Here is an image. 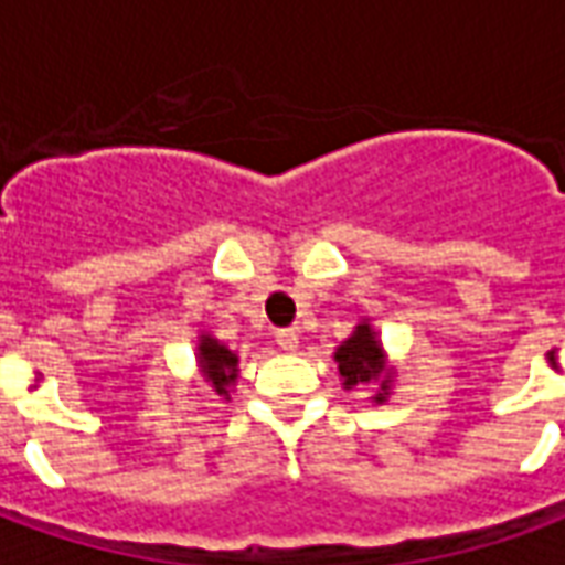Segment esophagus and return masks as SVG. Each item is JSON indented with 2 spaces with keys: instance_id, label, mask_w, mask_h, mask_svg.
Listing matches in <instances>:
<instances>
[{
  "instance_id": "1",
  "label": "esophagus",
  "mask_w": 565,
  "mask_h": 565,
  "mask_svg": "<svg viewBox=\"0 0 565 565\" xmlns=\"http://www.w3.org/2000/svg\"><path fill=\"white\" fill-rule=\"evenodd\" d=\"M275 342L281 344L284 351H296V344H299V332L294 327H284V330L275 332Z\"/></svg>"
}]
</instances>
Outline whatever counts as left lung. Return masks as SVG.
Segmentation results:
<instances>
[{"label":"left lung","mask_w":565,"mask_h":565,"mask_svg":"<svg viewBox=\"0 0 565 565\" xmlns=\"http://www.w3.org/2000/svg\"><path fill=\"white\" fill-rule=\"evenodd\" d=\"M335 363H339V375H342L344 391H354V387H369V384H379V393L372 396L375 403H384L387 393H391V369L384 363V351L375 330L369 327L366 320L354 330V335L335 348Z\"/></svg>","instance_id":"obj_1"}]
</instances>
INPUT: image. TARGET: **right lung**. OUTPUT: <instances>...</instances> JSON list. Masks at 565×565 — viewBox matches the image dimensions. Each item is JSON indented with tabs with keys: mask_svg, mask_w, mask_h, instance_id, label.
<instances>
[{
	"mask_svg": "<svg viewBox=\"0 0 565 565\" xmlns=\"http://www.w3.org/2000/svg\"><path fill=\"white\" fill-rule=\"evenodd\" d=\"M199 369L217 396L230 399V387L238 379V356L211 335H199Z\"/></svg>",
	"mask_w": 565,
	"mask_h": 565,
	"instance_id": "1",
	"label": "right lung"
}]
</instances>
